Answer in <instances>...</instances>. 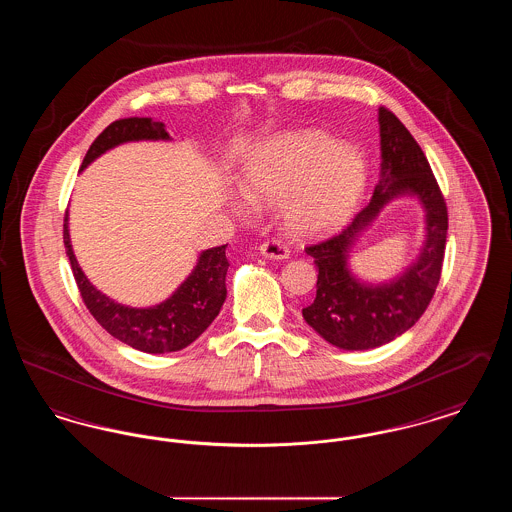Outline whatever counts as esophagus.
Listing matches in <instances>:
<instances>
[{
    "mask_svg": "<svg viewBox=\"0 0 512 512\" xmlns=\"http://www.w3.org/2000/svg\"><path fill=\"white\" fill-rule=\"evenodd\" d=\"M259 249L268 259H288V255H290L288 245L284 244L282 240H276V238H270L265 244H261Z\"/></svg>",
    "mask_w": 512,
    "mask_h": 512,
    "instance_id": "obj_1",
    "label": "esophagus"
}]
</instances>
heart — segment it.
Masks as SVG:
<instances>
[{"instance_id": "obj_1", "label": "heart", "mask_w": 512, "mask_h": 512, "mask_svg": "<svg viewBox=\"0 0 512 512\" xmlns=\"http://www.w3.org/2000/svg\"><path fill=\"white\" fill-rule=\"evenodd\" d=\"M251 201L272 203L288 197L286 215L295 230L313 234L338 226L351 215L365 188V163L349 146L315 130L290 132L257 151L244 171ZM244 217L249 201L234 203Z\"/></svg>"}]
</instances>
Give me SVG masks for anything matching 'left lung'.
<instances>
[{
    "mask_svg": "<svg viewBox=\"0 0 512 512\" xmlns=\"http://www.w3.org/2000/svg\"><path fill=\"white\" fill-rule=\"evenodd\" d=\"M382 178L363 211L340 234L307 245L318 268L317 297L303 318L340 349H374L405 334L428 309L441 276L447 205L424 151L390 109H378ZM416 194L427 211V244L419 261L390 285L368 287L346 268V251L381 207L397 194Z\"/></svg>",
    "mask_w": 512,
    "mask_h": 512,
    "instance_id": "1",
    "label": "left lung"
}]
</instances>
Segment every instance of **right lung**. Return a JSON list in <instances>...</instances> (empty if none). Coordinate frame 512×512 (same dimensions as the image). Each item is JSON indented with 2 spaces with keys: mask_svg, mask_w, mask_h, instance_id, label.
I'll list each match as a JSON object with an SVG mask.
<instances>
[{
  "mask_svg": "<svg viewBox=\"0 0 512 512\" xmlns=\"http://www.w3.org/2000/svg\"><path fill=\"white\" fill-rule=\"evenodd\" d=\"M138 140H169V132L165 130L163 122H155L147 117L111 122L88 149L80 169H86L107 149ZM63 242L67 247L76 286L90 315L113 338L138 351L171 353L188 347L217 318L226 299V270L230 267L226 259L228 244L203 251L192 274L167 301L147 309H134L115 303L88 282L74 257L67 217L63 224Z\"/></svg>",
  "mask_w": 512,
  "mask_h": 512,
  "instance_id": "add662e5",
  "label": "right lung"
}]
</instances>
